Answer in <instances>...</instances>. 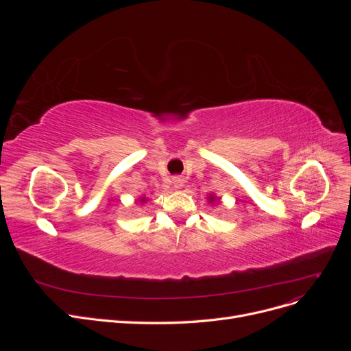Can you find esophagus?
<instances>
[{
    "mask_svg": "<svg viewBox=\"0 0 351 351\" xmlns=\"http://www.w3.org/2000/svg\"><path fill=\"white\" fill-rule=\"evenodd\" d=\"M183 183H184V180H183L182 177H174V178H173V186H174V189H182Z\"/></svg>",
    "mask_w": 351,
    "mask_h": 351,
    "instance_id": "34e87169",
    "label": "esophagus"
}]
</instances>
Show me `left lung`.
<instances>
[{"mask_svg": "<svg viewBox=\"0 0 351 351\" xmlns=\"http://www.w3.org/2000/svg\"><path fill=\"white\" fill-rule=\"evenodd\" d=\"M206 200H208V204L210 205H214V204H219V200H221V197H218L217 195H214V193H209L208 195V197H206Z\"/></svg>", "mask_w": 351, "mask_h": 351, "instance_id": "left-lung-1", "label": "left lung"}]
</instances>
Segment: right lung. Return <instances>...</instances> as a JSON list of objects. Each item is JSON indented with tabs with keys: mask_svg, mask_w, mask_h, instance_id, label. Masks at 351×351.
Instances as JSON below:
<instances>
[{
	"mask_svg": "<svg viewBox=\"0 0 351 351\" xmlns=\"http://www.w3.org/2000/svg\"><path fill=\"white\" fill-rule=\"evenodd\" d=\"M137 202H139L141 205H143V204H146V202H147V197H145V196H141V197H139V200H137Z\"/></svg>",
	"mask_w": 351,
	"mask_h": 351,
	"instance_id": "1",
	"label": "right lung"
}]
</instances>
